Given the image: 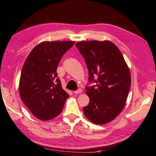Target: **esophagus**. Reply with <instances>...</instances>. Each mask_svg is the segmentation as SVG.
Here are the masks:
<instances>
[{"instance_id": "34e87169", "label": "esophagus", "mask_w": 156, "mask_h": 156, "mask_svg": "<svg viewBox=\"0 0 156 156\" xmlns=\"http://www.w3.org/2000/svg\"><path fill=\"white\" fill-rule=\"evenodd\" d=\"M82 92V90L81 89H79L77 90H76L74 92V94H79V93H81Z\"/></svg>"}]
</instances>
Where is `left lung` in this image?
<instances>
[{
    "label": "left lung",
    "instance_id": "obj_1",
    "mask_svg": "<svg viewBox=\"0 0 156 156\" xmlns=\"http://www.w3.org/2000/svg\"><path fill=\"white\" fill-rule=\"evenodd\" d=\"M89 73L86 86L90 102L83 107L85 115L95 124L113 120L124 108L131 85L130 70L121 51L109 41H89L76 43Z\"/></svg>",
    "mask_w": 156,
    "mask_h": 156
}]
</instances>
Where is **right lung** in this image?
Masks as SVG:
<instances>
[{
    "label": "right lung",
    "mask_w": 156,
    "mask_h": 156,
    "mask_svg": "<svg viewBox=\"0 0 156 156\" xmlns=\"http://www.w3.org/2000/svg\"><path fill=\"white\" fill-rule=\"evenodd\" d=\"M74 43L43 42L32 49L23 64L19 85L20 98L38 119H54L63 110L69 95L62 87L56 70L62 55Z\"/></svg>",
    "instance_id": "1"
}]
</instances>
